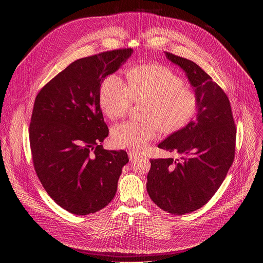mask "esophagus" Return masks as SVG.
Listing matches in <instances>:
<instances>
[{
	"instance_id": "34e87169",
	"label": "esophagus",
	"mask_w": 263,
	"mask_h": 263,
	"mask_svg": "<svg viewBox=\"0 0 263 263\" xmlns=\"http://www.w3.org/2000/svg\"><path fill=\"white\" fill-rule=\"evenodd\" d=\"M128 155H129V158H130L131 161H133V160H135L136 158H139V157H140V155H139L138 153L134 152V151H129Z\"/></svg>"
}]
</instances>
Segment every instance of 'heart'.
<instances>
[{"label":"heart","mask_w":263,"mask_h":263,"mask_svg":"<svg viewBox=\"0 0 263 263\" xmlns=\"http://www.w3.org/2000/svg\"><path fill=\"white\" fill-rule=\"evenodd\" d=\"M185 81L171 68L145 64L128 71V84L117 73L107 76L100 88V107L110 120L125 117L133 102L145 103L144 122H125L114 127L111 141L117 147L140 152L162 133L179 131L196 116L199 100L196 92L184 87Z\"/></svg>","instance_id":"b5f03b06"}]
</instances>
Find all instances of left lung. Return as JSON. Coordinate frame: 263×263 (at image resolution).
Here are the masks:
<instances>
[{
  "label": "left lung",
  "instance_id": "1",
  "mask_svg": "<svg viewBox=\"0 0 263 263\" xmlns=\"http://www.w3.org/2000/svg\"><path fill=\"white\" fill-rule=\"evenodd\" d=\"M189 78L199 100L197 119L171 134L158 147L180 159H151L146 190L168 213L182 215L204 206L219 189L235 157L236 127L230 101L198 64L165 52Z\"/></svg>",
  "mask_w": 263,
  "mask_h": 263
}]
</instances>
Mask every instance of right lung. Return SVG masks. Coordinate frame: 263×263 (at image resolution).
<instances>
[{
  "mask_svg": "<svg viewBox=\"0 0 263 263\" xmlns=\"http://www.w3.org/2000/svg\"><path fill=\"white\" fill-rule=\"evenodd\" d=\"M132 52L118 49L73 61L35 98L29 127L34 170L48 195L72 214L107 206L129 161L124 149L101 144L109 130L99 98L103 80Z\"/></svg>",
  "mask_w": 263,
  "mask_h": 263,
  "instance_id": "right-lung-1",
  "label": "right lung"
}]
</instances>
